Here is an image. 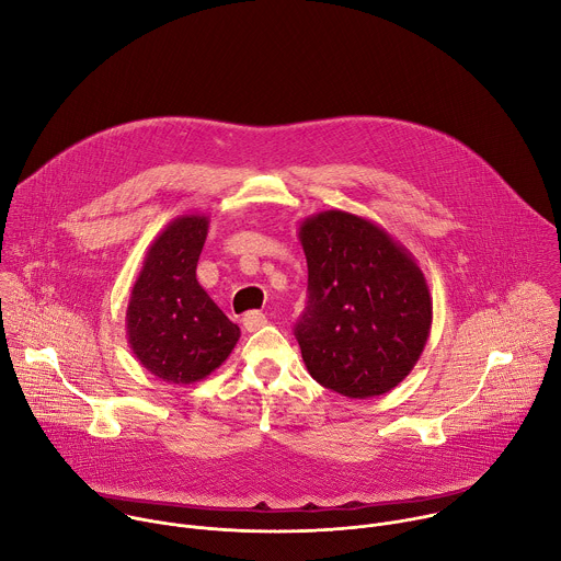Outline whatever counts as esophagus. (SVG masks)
Here are the masks:
<instances>
[{
    "label": "esophagus",
    "mask_w": 561,
    "mask_h": 561,
    "mask_svg": "<svg viewBox=\"0 0 561 561\" xmlns=\"http://www.w3.org/2000/svg\"><path fill=\"white\" fill-rule=\"evenodd\" d=\"M265 324H267V316L261 313V311H248L245 318H243V327H245L248 331H259V329L265 327Z\"/></svg>",
    "instance_id": "obj_1"
}]
</instances>
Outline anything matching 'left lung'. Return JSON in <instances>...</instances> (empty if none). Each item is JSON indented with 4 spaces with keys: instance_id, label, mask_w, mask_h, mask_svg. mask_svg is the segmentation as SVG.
<instances>
[{
    "instance_id": "obj_1",
    "label": "left lung",
    "mask_w": 561,
    "mask_h": 561,
    "mask_svg": "<svg viewBox=\"0 0 561 561\" xmlns=\"http://www.w3.org/2000/svg\"><path fill=\"white\" fill-rule=\"evenodd\" d=\"M298 239L309 300L294 333L309 376L356 400L391 391L420 360L433 320L413 254L343 209L302 218Z\"/></svg>"
}]
</instances>
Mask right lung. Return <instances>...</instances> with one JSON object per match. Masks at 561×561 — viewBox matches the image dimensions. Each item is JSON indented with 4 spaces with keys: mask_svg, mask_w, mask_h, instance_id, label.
<instances>
[{
    "mask_svg": "<svg viewBox=\"0 0 561 561\" xmlns=\"http://www.w3.org/2000/svg\"><path fill=\"white\" fill-rule=\"evenodd\" d=\"M205 214L170 220L146 252L133 285L126 333L135 358L170 385H194L228 360L241 329L196 280Z\"/></svg>",
    "mask_w": 561,
    "mask_h": 561,
    "instance_id": "obj_1",
    "label": "right lung"
}]
</instances>
